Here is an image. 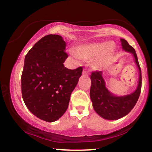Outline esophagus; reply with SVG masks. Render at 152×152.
<instances>
[{
    "mask_svg": "<svg viewBox=\"0 0 152 152\" xmlns=\"http://www.w3.org/2000/svg\"><path fill=\"white\" fill-rule=\"evenodd\" d=\"M83 74L88 75V74H89V71H88L87 69H84L83 70Z\"/></svg>",
    "mask_w": 152,
    "mask_h": 152,
    "instance_id": "34e87169",
    "label": "esophagus"
}]
</instances>
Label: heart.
<instances>
[{
    "instance_id": "obj_1",
    "label": "heart",
    "mask_w": 152,
    "mask_h": 152,
    "mask_svg": "<svg viewBox=\"0 0 152 152\" xmlns=\"http://www.w3.org/2000/svg\"><path fill=\"white\" fill-rule=\"evenodd\" d=\"M114 43H91L76 47L75 49L78 58L85 61L94 59L92 66L94 69H102L108 64L114 53Z\"/></svg>"
}]
</instances>
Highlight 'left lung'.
<instances>
[{
	"label": "left lung",
	"mask_w": 152,
	"mask_h": 152,
	"mask_svg": "<svg viewBox=\"0 0 152 152\" xmlns=\"http://www.w3.org/2000/svg\"><path fill=\"white\" fill-rule=\"evenodd\" d=\"M120 41L122 48L134 55L139 70V84L134 93L125 96L117 97L112 95L106 88L102 71H93L91 73L90 96L94 109L99 116L108 120L118 119L128 114L137 104L142 89V71L135 50L125 39L121 38Z\"/></svg>",
	"instance_id": "left-lung-1"
}]
</instances>
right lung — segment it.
Instances as JSON below:
<instances>
[{"instance_id":"add662e5","label":"right lung","mask_w":152,"mask_h":152,"mask_svg":"<svg viewBox=\"0 0 152 152\" xmlns=\"http://www.w3.org/2000/svg\"><path fill=\"white\" fill-rule=\"evenodd\" d=\"M65 48L61 36L47 35L25 57L21 75L23 99L33 114L48 122L56 121L66 112L83 71L81 66L74 70L64 67L69 56Z\"/></svg>"}]
</instances>
